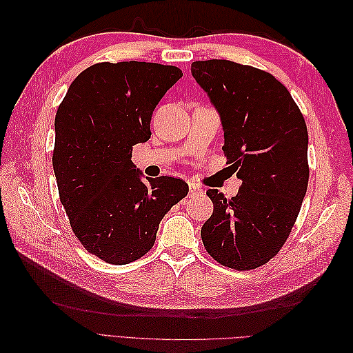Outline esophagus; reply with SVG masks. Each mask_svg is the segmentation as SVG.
Here are the masks:
<instances>
[{
	"label": "esophagus",
	"instance_id": "obj_1",
	"mask_svg": "<svg viewBox=\"0 0 353 353\" xmlns=\"http://www.w3.org/2000/svg\"><path fill=\"white\" fill-rule=\"evenodd\" d=\"M188 188H190V196L193 194H197V193H201V188L196 184V183H188Z\"/></svg>",
	"mask_w": 353,
	"mask_h": 353
}]
</instances>
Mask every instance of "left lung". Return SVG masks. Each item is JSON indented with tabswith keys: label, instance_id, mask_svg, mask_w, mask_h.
Segmentation results:
<instances>
[{
	"label": "left lung",
	"instance_id": "obj_1",
	"mask_svg": "<svg viewBox=\"0 0 353 353\" xmlns=\"http://www.w3.org/2000/svg\"><path fill=\"white\" fill-rule=\"evenodd\" d=\"M191 74L221 116L223 154L241 187L227 199L208 190L203 223L208 253L232 270H253L280 252L302 208L309 181L302 112L271 73L230 60L191 65Z\"/></svg>",
	"mask_w": 353,
	"mask_h": 353
}]
</instances>
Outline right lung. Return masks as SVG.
Wrapping results in <instances>:
<instances>
[{
    "instance_id": "obj_1",
    "label": "right lung",
    "mask_w": 353,
    "mask_h": 353,
    "mask_svg": "<svg viewBox=\"0 0 353 353\" xmlns=\"http://www.w3.org/2000/svg\"><path fill=\"white\" fill-rule=\"evenodd\" d=\"M179 78L181 69L157 63H97L78 74L57 109L52 168L60 201L83 248L108 263L144 256L160 221L188 193L185 181L172 176L143 183L131 160Z\"/></svg>"
}]
</instances>
